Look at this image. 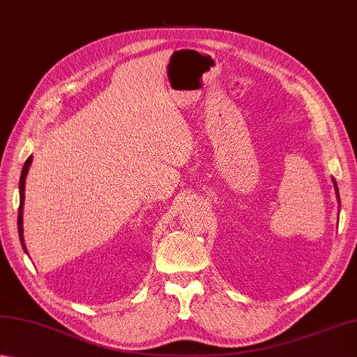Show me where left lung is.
Listing matches in <instances>:
<instances>
[{
  "label": "left lung",
  "instance_id": "8db88e82",
  "mask_svg": "<svg viewBox=\"0 0 357 357\" xmlns=\"http://www.w3.org/2000/svg\"><path fill=\"white\" fill-rule=\"evenodd\" d=\"M333 183H334V190H335V197H337V202L340 205V197H339V188H337V183H335V180L333 178Z\"/></svg>",
  "mask_w": 357,
  "mask_h": 357
}]
</instances>
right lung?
I'll return each mask as SVG.
<instances>
[{
  "mask_svg": "<svg viewBox=\"0 0 357 357\" xmlns=\"http://www.w3.org/2000/svg\"><path fill=\"white\" fill-rule=\"evenodd\" d=\"M32 163V155L24 161L23 171H22V177H20V208H18V234H20V241H22V245L26 252V245H24V238H23V205H24V185H26V177H28V171L29 166Z\"/></svg>",
  "mask_w": 357,
  "mask_h": 357,
  "instance_id": "1",
  "label": "right lung"
}]
</instances>
